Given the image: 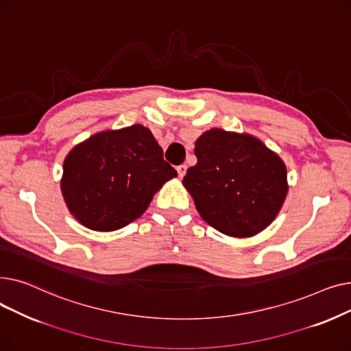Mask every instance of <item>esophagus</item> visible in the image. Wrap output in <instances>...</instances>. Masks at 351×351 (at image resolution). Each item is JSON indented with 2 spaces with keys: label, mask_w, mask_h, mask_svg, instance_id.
Masks as SVG:
<instances>
[{
  "label": "esophagus",
  "mask_w": 351,
  "mask_h": 351,
  "mask_svg": "<svg viewBox=\"0 0 351 351\" xmlns=\"http://www.w3.org/2000/svg\"><path fill=\"white\" fill-rule=\"evenodd\" d=\"M186 168H188L186 165H179L178 168H176V171H178V175H179V178H180V179H182L183 176H185V173H186Z\"/></svg>",
  "instance_id": "1"
}]
</instances>
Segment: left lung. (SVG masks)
Here are the masks:
<instances>
[{"mask_svg":"<svg viewBox=\"0 0 351 351\" xmlns=\"http://www.w3.org/2000/svg\"><path fill=\"white\" fill-rule=\"evenodd\" d=\"M197 163L183 185L216 230L249 237L266 229L287 195L283 160L250 135L210 129L195 143Z\"/></svg>","mask_w":351,"mask_h":351,"instance_id":"8db88e82","label":"left lung"}]
</instances>
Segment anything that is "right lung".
Returning a JSON list of instances; mask_svg holds the SVG:
<instances>
[{"instance_id": "obj_1", "label": "right lung", "mask_w": 351, "mask_h": 351, "mask_svg": "<svg viewBox=\"0 0 351 351\" xmlns=\"http://www.w3.org/2000/svg\"><path fill=\"white\" fill-rule=\"evenodd\" d=\"M178 173L147 128L105 131L77 145L64 162L61 189L84 226L112 232L138 219Z\"/></svg>"}]
</instances>
